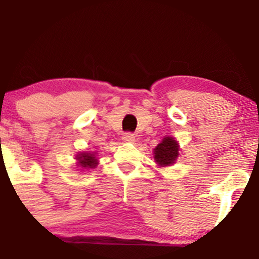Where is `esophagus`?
Listing matches in <instances>:
<instances>
[{"instance_id": "esophagus-1", "label": "esophagus", "mask_w": 259, "mask_h": 259, "mask_svg": "<svg viewBox=\"0 0 259 259\" xmlns=\"http://www.w3.org/2000/svg\"><path fill=\"white\" fill-rule=\"evenodd\" d=\"M123 141L124 142H135V135L132 133H125L123 134Z\"/></svg>"}]
</instances>
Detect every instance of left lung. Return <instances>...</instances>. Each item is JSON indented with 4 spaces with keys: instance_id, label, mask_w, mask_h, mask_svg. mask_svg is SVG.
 <instances>
[{
    "instance_id": "left-lung-1",
    "label": "left lung",
    "mask_w": 259,
    "mask_h": 259,
    "mask_svg": "<svg viewBox=\"0 0 259 259\" xmlns=\"http://www.w3.org/2000/svg\"><path fill=\"white\" fill-rule=\"evenodd\" d=\"M154 160L159 167H169L174 164L179 156V144L174 138L167 136L153 150Z\"/></svg>"
}]
</instances>
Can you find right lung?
Here are the masks:
<instances>
[{
    "label": "right lung",
    "instance_id": "1",
    "mask_svg": "<svg viewBox=\"0 0 259 259\" xmlns=\"http://www.w3.org/2000/svg\"><path fill=\"white\" fill-rule=\"evenodd\" d=\"M75 159L78 160V165L84 169L95 168L97 165V163H99L95 152H80L76 154Z\"/></svg>",
    "mask_w": 259,
    "mask_h": 259
}]
</instances>
